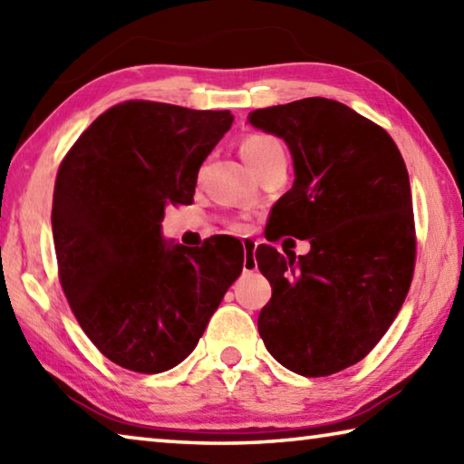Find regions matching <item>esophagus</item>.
<instances>
[{"label": "esophagus", "instance_id": "1", "mask_svg": "<svg viewBox=\"0 0 464 464\" xmlns=\"http://www.w3.org/2000/svg\"><path fill=\"white\" fill-rule=\"evenodd\" d=\"M241 243H243V272H254L257 268V262H256L257 241L243 239Z\"/></svg>", "mask_w": 464, "mask_h": 464}]
</instances>
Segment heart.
Listing matches in <instances>:
<instances>
[{"label": "heart", "mask_w": 464, "mask_h": 464, "mask_svg": "<svg viewBox=\"0 0 464 464\" xmlns=\"http://www.w3.org/2000/svg\"><path fill=\"white\" fill-rule=\"evenodd\" d=\"M278 149H282V145L276 139H272L268 135H249L241 140L239 151L247 166L254 169L260 166L266 157L272 155L274 151H278Z\"/></svg>", "instance_id": "heart-1"}]
</instances>
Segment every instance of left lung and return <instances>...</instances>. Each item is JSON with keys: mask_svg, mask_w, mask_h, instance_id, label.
<instances>
[{"mask_svg": "<svg viewBox=\"0 0 464 464\" xmlns=\"http://www.w3.org/2000/svg\"><path fill=\"white\" fill-rule=\"evenodd\" d=\"M247 122L285 140L295 168L266 237L311 243L298 257L257 247V268L272 286L257 332L288 371L340 372L379 343L411 285L415 231L403 157L379 124L327 98L254 110Z\"/></svg>", "mask_w": 464, "mask_h": 464, "instance_id": "1", "label": "left lung"}]
</instances>
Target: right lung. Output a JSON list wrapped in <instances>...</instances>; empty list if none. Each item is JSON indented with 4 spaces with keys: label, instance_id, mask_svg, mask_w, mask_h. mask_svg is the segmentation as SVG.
Returning <instances> with one entry per match:
<instances>
[{
    "label": "right lung",
    "instance_id": "add662e5",
    "mask_svg": "<svg viewBox=\"0 0 464 464\" xmlns=\"http://www.w3.org/2000/svg\"><path fill=\"white\" fill-rule=\"evenodd\" d=\"M231 124L229 110L124 102L61 163L51 215L61 286L114 364L145 374L178 366L239 278L235 237L190 249L161 235L166 208L194 202L202 161Z\"/></svg>",
    "mask_w": 464,
    "mask_h": 464
}]
</instances>
